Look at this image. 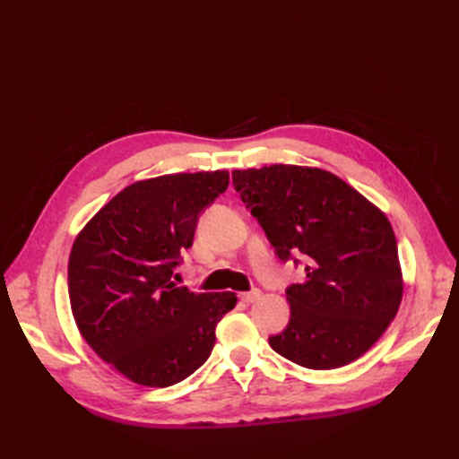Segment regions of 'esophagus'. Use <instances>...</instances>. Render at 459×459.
I'll return each instance as SVG.
<instances>
[{"label":"esophagus","instance_id":"34e87169","mask_svg":"<svg viewBox=\"0 0 459 459\" xmlns=\"http://www.w3.org/2000/svg\"><path fill=\"white\" fill-rule=\"evenodd\" d=\"M260 298V290H252V291H242L240 299L247 301V304H252V301H256Z\"/></svg>","mask_w":459,"mask_h":459}]
</instances>
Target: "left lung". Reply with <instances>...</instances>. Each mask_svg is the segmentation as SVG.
Here are the masks:
<instances>
[{"label":"left lung","instance_id":"left-lung-1","mask_svg":"<svg viewBox=\"0 0 459 459\" xmlns=\"http://www.w3.org/2000/svg\"><path fill=\"white\" fill-rule=\"evenodd\" d=\"M232 183L276 256L306 260L307 280L288 286L290 321L268 337L270 347L306 368L353 363L391 325L403 299L398 247L386 214L317 168L276 163L237 169Z\"/></svg>","mask_w":459,"mask_h":459}]
</instances>
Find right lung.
<instances>
[{"instance_id": "1", "label": "right lung", "mask_w": 459, "mask_h": 459, "mask_svg": "<svg viewBox=\"0 0 459 459\" xmlns=\"http://www.w3.org/2000/svg\"><path fill=\"white\" fill-rule=\"evenodd\" d=\"M229 187V171L173 173L132 183L94 214L68 258V298L81 335L118 373L143 386L193 375L232 291L195 294L173 281L199 214Z\"/></svg>"}]
</instances>
